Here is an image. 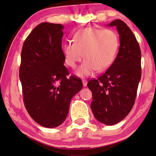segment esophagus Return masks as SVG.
I'll return each instance as SVG.
<instances>
[{
    "instance_id": "1",
    "label": "esophagus",
    "mask_w": 156,
    "mask_h": 156,
    "mask_svg": "<svg viewBox=\"0 0 156 156\" xmlns=\"http://www.w3.org/2000/svg\"><path fill=\"white\" fill-rule=\"evenodd\" d=\"M83 86L84 87H86L87 84V80H84V79H83Z\"/></svg>"
}]
</instances>
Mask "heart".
<instances>
[{
    "instance_id": "1",
    "label": "heart",
    "mask_w": 156,
    "mask_h": 156,
    "mask_svg": "<svg viewBox=\"0 0 156 156\" xmlns=\"http://www.w3.org/2000/svg\"><path fill=\"white\" fill-rule=\"evenodd\" d=\"M73 41L63 45V54L66 64L73 69L84 57L85 60L76 72L79 77L90 76L95 70L101 72L107 69L114 61L119 46L115 31L94 27L78 31Z\"/></svg>"
}]
</instances>
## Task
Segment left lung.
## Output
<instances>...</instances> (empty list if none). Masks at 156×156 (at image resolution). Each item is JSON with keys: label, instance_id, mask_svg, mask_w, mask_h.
Wrapping results in <instances>:
<instances>
[{"label": "left lung", "instance_id": "1", "mask_svg": "<svg viewBox=\"0 0 156 156\" xmlns=\"http://www.w3.org/2000/svg\"><path fill=\"white\" fill-rule=\"evenodd\" d=\"M119 34V51L104 74L88 82L91 108L98 121L113 125L123 120L133 107L141 78V51L136 36L121 20L112 21Z\"/></svg>", "mask_w": 156, "mask_h": 156}]
</instances>
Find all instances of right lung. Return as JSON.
Masks as SVG:
<instances>
[{
	"label": "right lung",
	"instance_id": "add662e5",
	"mask_svg": "<svg viewBox=\"0 0 156 156\" xmlns=\"http://www.w3.org/2000/svg\"><path fill=\"white\" fill-rule=\"evenodd\" d=\"M64 27L42 23L23 44L19 77L29 114L39 125L54 128L67 118L71 100L83 88L80 79L69 75L63 65Z\"/></svg>",
	"mask_w": 156,
	"mask_h": 156
}]
</instances>
